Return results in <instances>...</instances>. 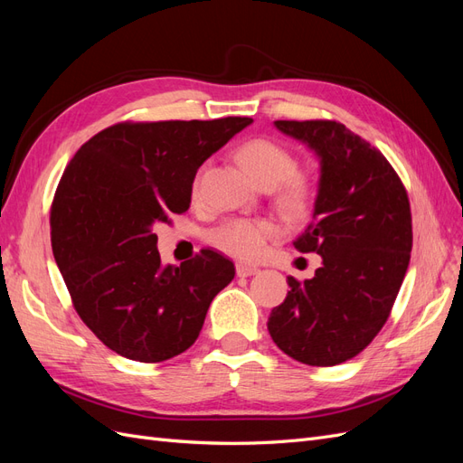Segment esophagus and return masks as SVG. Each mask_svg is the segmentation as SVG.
<instances>
[{
  "label": "esophagus",
  "instance_id": "1",
  "mask_svg": "<svg viewBox=\"0 0 463 463\" xmlns=\"http://www.w3.org/2000/svg\"><path fill=\"white\" fill-rule=\"evenodd\" d=\"M235 272L240 278H247V276H253L259 272L257 266H250V264H237L235 266Z\"/></svg>",
  "mask_w": 463,
  "mask_h": 463
}]
</instances>
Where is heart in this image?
Returning <instances> with one entry per match:
<instances>
[{
  "label": "heart",
  "mask_w": 463,
  "mask_h": 463,
  "mask_svg": "<svg viewBox=\"0 0 463 463\" xmlns=\"http://www.w3.org/2000/svg\"><path fill=\"white\" fill-rule=\"evenodd\" d=\"M235 160L247 175L264 189L276 187V203L288 214H299L313 194L311 177L296 170V156L272 138H249L235 148ZM278 226L270 220H230L213 233V241L226 253L243 259H259L266 245L278 235Z\"/></svg>",
  "instance_id": "heart-1"
}]
</instances>
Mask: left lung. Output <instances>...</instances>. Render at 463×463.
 <instances>
[{"label": "left lung", "mask_w": 463, "mask_h": 463, "mask_svg": "<svg viewBox=\"0 0 463 463\" xmlns=\"http://www.w3.org/2000/svg\"><path fill=\"white\" fill-rule=\"evenodd\" d=\"M320 160L313 222L293 241L322 266L298 282L269 317L284 354L311 367L355 357L381 332L408 270L410 199L394 167L345 125L330 119L274 121Z\"/></svg>", "instance_id": "obj_1"}]
</instances>
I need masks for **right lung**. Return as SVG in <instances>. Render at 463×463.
Returning <instances> with one entry per match:
<instances>
[{"label":"right lung","instance_id":"add662e5","mask_svg":"<svg viewBox=\"0 0 463 463\" xmlns=\"http://www.w3.org/2000/svg\"><path fill=\"white\" fill-rule=\"evenodd\" d=\"M250 123L123 121L67 164L50 213L52 250L75 311L111 352L160 363L199 338L235 266L213 249L162 266L152 228L185 213L203 162Z\"/></svg>","mask_w":463,"mask_h":463}]
</instances>
